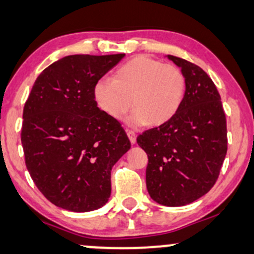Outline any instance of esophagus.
<instances>
[{"instance_id":"34e87169","label":"esophagus","mask_w":254,"mask_h":254,"mask_svg":"<svg viewBox=\"0 0 254 254\" xmlns=\"http://www.w3.org/2000/svg\"><path fill=\"white\" fill-rule=\"evenodd\" d=\"M127 137H129V139H130V143H131V144H134V143H136V138H137V136H136V133L133 132V131L127 130Z\"/></svg>"}]
</instances>
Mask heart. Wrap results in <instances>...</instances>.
<instances>
[{
	"instance_id": "heart-1",
	"label": "heart",
	"mask_w": 254,
	"mask_h": 254,
	"mask_svg": "<svg viewBox=\"0 0 254 254\" xmlns=\"http://www.w3.org/2000/svg\"><path fill=\"white\" fill-rule=\"evenodd\" d=\"M186 92V79L178 66L146 56L125 62L114 73V79L95 83L94 98L98 108L115 121L134 110L127 123L131 127L164 124L177 114Z\"/></svg>"
}]
</instances>
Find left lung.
Instances as JSON below:
<instances>
[{
    "instance_id": "left-lung-1",
    "label": "left lung",
    "mask_w": 254,
    "mask_h": 254,
    "mask_svg": "<svg viewBox=\"0 0 254 254\" xmlns=\"http://www.w3.org/2000/svg\"><path fill=\"white\" fill-rule=\"evenodd\" d=\"M186 79L177 114L143 132L137 143L145 151L146 189L164 206H184L206 194L216 183L227 151L226 118L220 95L203 69L166 55Z\"/></svg>"
}]
</instances>
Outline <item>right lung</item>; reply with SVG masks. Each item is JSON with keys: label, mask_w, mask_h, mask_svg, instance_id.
I'll return each mask as SVG.
<instances>
[{"label": "right lung", "mask_w": 254, "mask_h": 254, "mask_svg": "<svg viewBox=\"0 0 254 254\" xmlns=\"http://www.w3.org/2000/svg\"><path fill=\"white\" fill-rule=\"evenodd\" d=\"M125 56L70 55L35 81L23 110L25 165L54 205L98 210L111 194V170L131 144L117 121L99 110L95 83Z\"/></svg>", "instance_id": "obj_1"}]
</instances>
